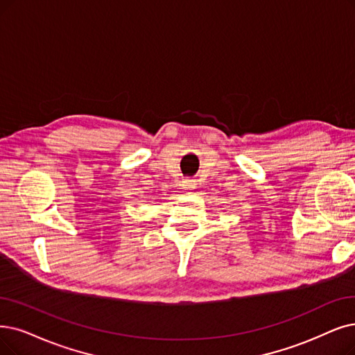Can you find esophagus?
<instances>
[{"label": "esophagus", "instance_id": "obj_1", "mask_svg": "<svg viewBox=\"0 0 355 355\" xmlns=\"http://www.w3.org/2000/svg\"><path fill=\"white\" fill-rule=\"evenodd\" d=\"M182 188L185 191H192L196 188V182L195 180H191V179H185L182 180Z\"/></svg>", "mask_w": 355, "mask_h": 355}]
</instances>
